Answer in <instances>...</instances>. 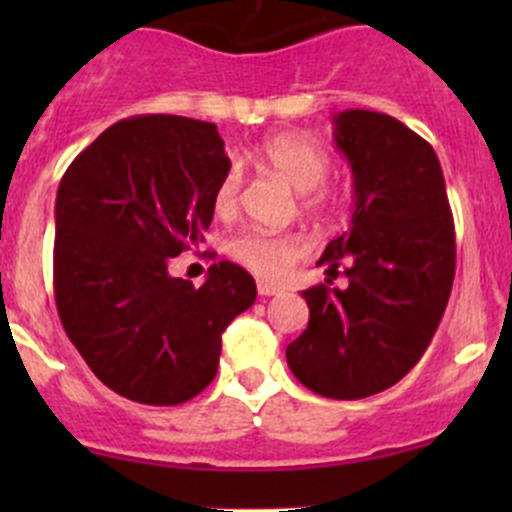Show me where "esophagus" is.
<instances>
[{"mask_svg": "<svg viewBox=\"0 0 512 512\" xmlns=\"http://www.w3.org/2000/svg\"><path fill=\"white\" fill-rule=\"evenodd\" d=\"M257 292H260L262 297H275V294H282L285 289L277 287V285H270V282H257Z\"/></svg>", "mask_w": 512, "mask_h": 512, "instance_id": "1", "label": "esophagus"}]
</instances>
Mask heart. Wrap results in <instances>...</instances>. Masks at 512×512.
I'll list each match as a JSON object with an SVG mask.
<instances>
[{"mask_svg": "<svg viewBox=\"0 0 512 512\" xmlns=\"http://www.w3.org/2000/svg\"><path fill=\"white\" fill-rule=\"evenodd\" d=\"M255 158L282 178L292 190L302 193V205L312 213H332L337 195L324 188L329 175V156L314 138L297 131L272 133L255 148ZM240 203V173L227 168L215 188V210L232 215ZM227 255L265 280H282L307 252V242L297 232H270L250 227L227 240Z\"/></svg>", "mask_w": 512, "mask_h": 512, "instance_id": "b5f03b06", "label": "heart"}]
</instances>
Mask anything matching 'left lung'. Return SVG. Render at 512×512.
<instances>
[{"label":"left lung","mask_w":512,"mask_h":512,"mask_svg":"<svg viewBox=\"0 0 512 512\" xmlns=\"http://www.w3.org/2000/svg\"><path fill=\"white\" fill-rule=\"evenodd\" d=\"M334 143L352 165V225L319 257L327 285L302 292L309 324L287 364L314 394L354 401L404 379L428 349L451 297L456 232L441 163L418 133L349 108L334 116ZM339 269L344 290L328 287Z\"/></svg>","instance_id":"left-lung-1"}]
</instances>
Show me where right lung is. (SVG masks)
Segmentation results:
<instances>
[{"label": "right lung", "mask_w": 512, "mask_h": 512, "mask_svg": "<svg viewBox=\"0 0 512 512\" xmlns=\"http://www.w3.org/2000/svg\"><path fill=\"white\" fill-rule=\"evenodd\" d=\"M230 168L215 123L133 116L66 168L56 193L54 297L89 369L138 404L175 406L215 379L227 324L255 280L215 262L203 287L170 277V257L203 242Z\"/></svg>", "instance_id": "right-lung-1"}]
</instances>
